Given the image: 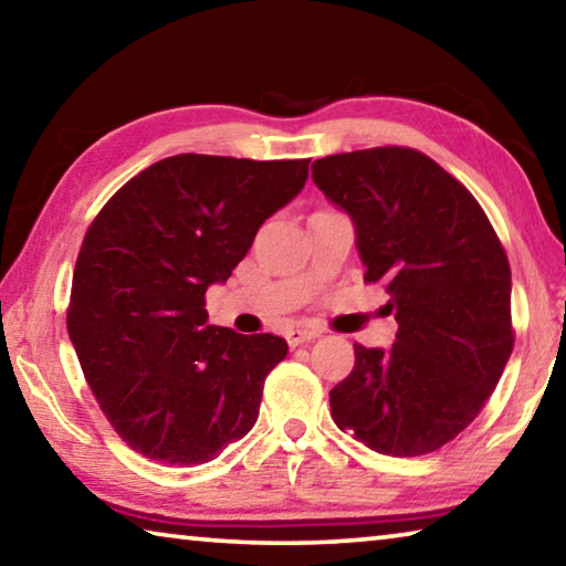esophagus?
Returning a JSON list of instances; mask_svg holds the SVG:
<instances>
[{
    "instance_id": "34e87169",
    "label": "esophagus",
    "mask_w": 566,
    "mask_h": 566,
    "mask_svg": "<svg viewBox=\"0 0 566 566\" xmlns=\"http://www.w3.org/2000/svg\"><path fill=\"white\" fill-rule=\"evenodd\" d=\"M319 334H322V332L314 329V327H294V329L286 332L284 337H286V344H290V347H300V344H304V342L317 339Z\"/></svg>"
}]
</instances>
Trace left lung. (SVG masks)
Here are the masks:
<instances>
[{"label": "left lung", "mask_w": 566, "mask_h": 566, "mask_svg": "<svg viewBox=\"0 0 566 566\" xmlns=\"http://www.w3.org/2000/svg\"><path fill=\"white\" fill-rule=\"evenodd\" d=\"M312 179L352 217L364 282L385 284L399 324L389 349L354 344L352 375L329 391L334 424L379 454L434 452L472 424L514 347L500 237L417 149L332 155Z\"/></svg>", "instance_id": "1"}]
</instances>
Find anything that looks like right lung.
Masks as SVG:
<instances>
[{"label": "right lung", "mask_w": 566, "mask_h": 566, "mask_svg": "<svg viewBox=\"0 0 566 566\" xmlns=\"http://www.w3.org/2000/svg\"><path fill=\"white\" fill-rule=\"evenodd\" d=\"M310 159L177 155L139 171L94 217L72 276L66 332L124 442L151 462H212L260 417L274 334L209 324L205 294L290 205Z\"/></svg>", "instance_id": "obj_1"}]
</instances>
